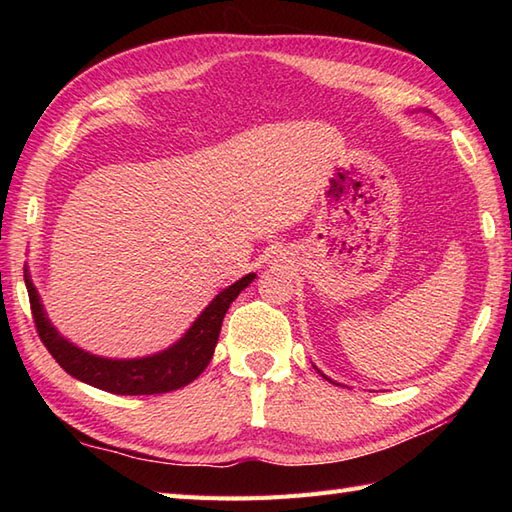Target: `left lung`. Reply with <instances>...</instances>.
<instances>
[{"label": "left lung", "instance_id": "8db88e82", "mask_svg": "<svg viewBox=\"0 0 512 512\" xmlns=\"http://www.w3.org/2000/svg\"><path fill=\"white\" fill-rule=\"evenodd\" d=\"M319 374H321V372H319ZM321 376H323L325 380H330V378H328V376H325V374H321ZM330 383H334V380H330Z\"/></svg>", "mask_w": 512, "mask_h": 512}]
</instances>
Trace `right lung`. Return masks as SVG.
Segmentation results:
<instances>
[{"mask_svg": "<svg viewBox=\"0 0 512 512\" xmlns=\"http://www.w3.org/2000/svg\"><path fill=\"white\" fill-rule=\"evenodd\" d=\"M24 279L39 339L65 372L96 389L110 391V394L151 396L167 394V391L189 385L191 380L204 372L213 358L215 343L220 339L226 310L231 308V303L237 299L239 292L248 284H253L255 273H250L235 281L233 286L224 288L204 308L200 317L193 321V325L180 341L167 347L165 352L143 358H103L72 345L54 330V325L46 317V312H43L39 292L32 286L28 270L24 273Z\"/></svg>", "mask_w": 512, "mask_h": 512, "instance_id": "add662e5", "label": "right lung"}]
</instances>
